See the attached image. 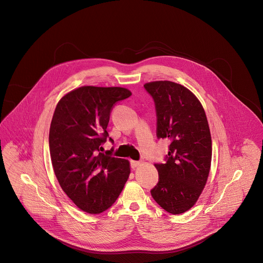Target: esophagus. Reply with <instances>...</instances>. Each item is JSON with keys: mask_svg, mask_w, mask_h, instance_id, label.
Returning <instances> with one entry per match:
<instances>
[{"mask_svg": "<svg viewBox=\"0 0 263 263\" xmlns=\"http://www.w3.org/2000/svg\"><path fill=\"white\" fill-rule=\"evenodd\" d=\"M130 163H131V167H132V168H135V167L139 166L141 162H140V161H136V160H131Z\"/></svg>", "mask_w": 263, "mask_h": 263, "instance_id": "1", "label": "esophagus"}]
</instances>
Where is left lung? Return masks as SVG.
I'll return each mask as SVG.
<instances>
[{
    "instance_id": "left-lung-1",
    "label": "left lung",
    "mask_w": 263,
    "mask_h": 263,
    "mask_svg": "<svg viewBox=\"0 0 263 263\" xmlns=\"http://www.w3.org/2000/svg\"><path fill=\"white\" fill-rule=\"evenodd\" d=\"M154 100L157 138L171 143L164 163H155L156 203L172 214L191 209L205 187L211 164V135L204 108L186 87L171 81L143 85Z\"/></svg>"
}]
</instances>
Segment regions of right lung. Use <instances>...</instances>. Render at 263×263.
<instances>
[{
	"label": "right lung",
	"instance_id": "right-lung-1",
	"mask_svg": "<svg viewBox=\"0 0 263 263\" xmlns=\"http://www.w3.org/2000/svg\"><path fill=\"white\" fill-rule=\"evenodd\" d=\"M131 96L123 87L82 86L65 95L52 119L49 144L56 178L81 210L98 214L112 206L130 174L129 161L103 153L115 105Z\"/></svg>",
	"mask_w": 263,
	"mask_h": 263
}]
</instances>
